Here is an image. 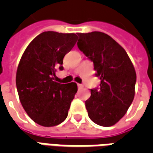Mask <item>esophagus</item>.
I'll return each mask as SVG.
<instances>
[{
  "mask_svg": "<svg viewBox=\"0 0 153 153\" xmlns=\"http://www.w3.org/2000/svg\"><path fill=\"white\" fill-rule=\"evenodd\" d=\"M83 84H80V83H78V88H83Z\"/></svg>",
  "mask_w": 153,
  "mask_h": 153,
  "instance_id": "1",
  "label": "esophagus"
}]
</instances>
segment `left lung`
<instances>
[{"label":"left lung","mask_w":153,"mask_h":153,"mask_svg":"<svg viewBox=\"0 0 153 153\" xmlns=\"http://www.w3.org/2000/svg\"><path fill=\"white\" fill-rule=\"evenodd\" d=\"M78 47L93 62L99 88L91 89L85 106L91 120L111 126L120 120L134 97L136 73L125 49L101 32L78 33Z\"/></svg>","instance_id":"left-lung-1"}]
</instances>
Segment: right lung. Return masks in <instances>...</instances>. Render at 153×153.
Listing matches in <instances>:
<instances>
[{"label": "right lung", "instance_id": "right-lung-1", "mask_svg": "<svg viewBox=\"0 0 153 153\" xmlns=\"http://www.w3.org/2000/svg\"><path fill=\"white\" fill-rule=\"evenodd\" d=\"M74 33H42L29 43L16 73V87L22 106L38 125L51 127L66 119L77 93L75 83L56 82V70H62L63 58L77 42Z\"/></svg>", "mask_w": 153, "mask_h": 153}]
</instances>
